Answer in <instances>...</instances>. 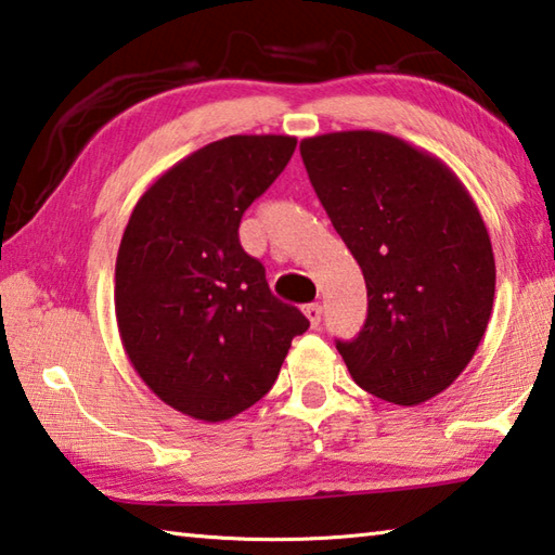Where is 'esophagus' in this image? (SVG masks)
I'll return each instance as SVG.
<instances>
[{"label":"esophagus","instance_id":"34e87169","mask_svg":"<svg viewBox=\"0 0 555 555\" xmlns=\"http://www.w3.org/2000/svg\"><path fill=\"white\" fill-rule=\"evenodd\" d=\"M305 314L309 319V324H312L314 328L322 324V305H307L305 307Z\"/></svg>","mask_w":555,"mask_h":555}]
</instances>
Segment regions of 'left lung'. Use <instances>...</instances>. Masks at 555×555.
Here are the masks:
<instances>
[{
  "instance_id": "1",
  "label": "left lung",
  "mask_w": 555,
  "mask_h": 555,
  "mask_svg": "<svg viewBox=\"0 0 555 555\" xmlns=\"http://www.w3.org/2000/svg\"><path fill=\"white\" fill-rule=\"evenodd\" d=\"M305 168L367 287V319L336 341L365 392L414 406L453 385L488 328L490 233L449 165L383 131L299 143Z\"/></svg>"
}]
</instances>
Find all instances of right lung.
Instances as JSON below:
<instances>
[{"label":"right lung","instance_id":"1","mask_svg":"<svg viewBox=\"0 0 555 555\" xmlns=\"http://www.w3.org/2000/svg\"><path fill=\"white\" fill-rule=\"evenodd\" d=\"M297 149L295 135H227L175 163L135 202L114 272L124 351L172 410L199 422L246 412L309 328L241 248L243 211Z\"/></svg>","mask_w":555,"mask_h":555}]
</instances>
